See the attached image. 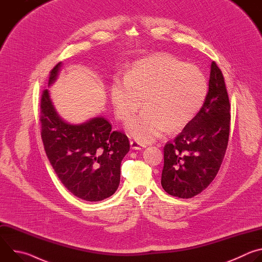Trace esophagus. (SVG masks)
Returning a JSON list of instances; mask_svg holds the SVG:
<instances>
[{
    "label": "esophagus",
    "instance_id": "34e87169",
    "mask_svg": "<svg viewBox=\"0 0 262 262\" xmlns=\"http://www.w3.org/2000/svg\"><path fill=\"white\" fill-rule=\"evenodd\" d=\"M144 147H146V145L143 143H140L138 141H130V148L135 149V150H141Z\"/></svg>",
    "mask_w": 262,
    "mask_h": 262
}]
</instances>
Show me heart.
<instances>
[{
	"label": "heart",
	"instance_id": "1",
	"mask_svg": "<svg viewBox=\"0 0 262 262\" xmlns=\"http://www.w3.org/2000/svg\"><path fill=\"white\" fill-rule=\"evenodd\" d=\"M208 93L204 72L169 54H155L135 61L124 82L115 81L111 101L117 119L128 122L142 107L146 108L126 126L127 134L141 143L188 125L203 106Z\"/></svg>",
	"mask_w": 262,
	"mask_h": 262
}]
</instances>
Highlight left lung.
Instances as JSON below:
<instances>
[{"instance_id":"8db88e82","label":"left lung","mask_w":262,"mask_h":262,"mask_svg":"<svg viewBox=\"0 0 262 262\" xmlns=\"http://www.w3.org/2000/svg\"><path fill=\"white\" fill-rule=\"evenodd\" d=\"M230 102L221 69L211 62L208 93L195 118L164 147L162 186L188 199L205 190L217 174L230 132Z\"/></svg>"}]
</instances>
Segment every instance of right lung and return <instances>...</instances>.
Here are the masks:
<instances>
[{
	"mask_svg": "<svg viewBox=\"0 0 262 262\" xmlns=\"http://www.w3.org/2000/svg\"><path fill=\"white\" fill-rule=\"evenodd\" d=\"M61 64L50 72L49 85L57 80ZM40 124L47 157L71 194L93 202L117 191L121 161L129 151L126 135L112 130L103 117L82 124L65 122L56 112L48 89L41 95Z\"/></svg>",
	"mask_w": 262,
	"mask_h": 262,
	"instance_id": "add662e5",
	"label": "right lung"
}]
</instances>
